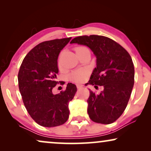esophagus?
Instances as JSON below:
<instances>
[{
    "label": "esophagus",
    "mask_w": 151,
    "mask_h": 151,
    "mask_svg": "<svg viewBox=\"0 0 151 151\" xmlns=\"http://www.w3.org/2000/svg\"><path fill=\"white\" fill-rule=\"evenodd\" d=\"M76 86H77L78 88H81L83 86V85L82 84H76Z\"/></svg>",
    "instance_id": "esophagus-1"
}]
</instances>
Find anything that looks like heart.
<instances>
[{"label":"heart","instance_id":"obj_1","mask_svg":"<svg viewBox=\"0 0 151 151\" xmlns=\"http://www.w3.org/2000/svg\"><path fill=\"white\" fill-rule=\"evenodd\" d=\"M86 47H78L75 49L76 52H78V51L82 50V49H85ZM88 76V71L84 69H80L77 70V71H75L72 72L70 75V78L71 79L73 80V82H76V83H80V82H82L84 80L86 79V78Z\"/></svg>","mask_w":151,"mask_h":151}]
</instances>
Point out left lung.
Instances as JSON below:
<instances>
[{"label": "left lung", "instance_id": "8db88e82", "mask_svg": "<svg viewBox=\"0 0 151 151\" xmlns=\"http://www.w3.org/2000/svg\"><path fill=\"white\" fill-rule=\"evenodd\" d=\"M71 43L86 45L96 56V67L88 81L104 90L96 95L90 91L87 112L94 122L109 124L121 116L131 97L135 69L131 55L120 45L103 36L74 38Z\"/></svg>", "mask_w": 151, "mask_h": 151}]
</instances>
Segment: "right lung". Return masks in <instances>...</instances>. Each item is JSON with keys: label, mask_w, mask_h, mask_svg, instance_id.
<instances>
[{"label": "right lung", "mask_w": 151, "mask_h": 151, "mask_svg": "<svg viewBox=\"0 0 151 151\" xmlns=\"http://www.w3.org/2000/svg\"><path fill=\"white\" fill-rule=\"evenodd\" d=\"M71 37L45 41L29 52L20 65L18 86L25 108L32 118L45 127L65 124L69 115V102L73 100L77 88L68 83L65 91L53 94L56 81L58 58Z\"/></svg>", "instance_id": "add662e5"}]
</instances>
